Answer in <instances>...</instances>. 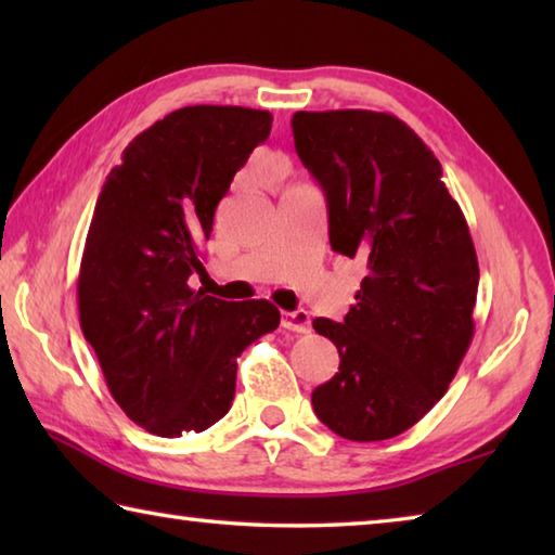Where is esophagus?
<instances>
[{"label": "esophagus", "mask_w": 555, "mask_h": 555, "mask_svg": "<svg viewBox=\"0 0 555 555\" xmlns=\"http://www.w3.org/2000/svg\"><path fill=\"white\" fill-rule=\"evenodd\" d=\"M281 327L291 333H308L311 331V315L306 311H284L281 313Z\"/></svg>", "instance_id": "obj_1"}]
</instances>
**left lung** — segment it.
Instances as JSON below:
<instances>
[{"mask_svg": "<svg viewBox=\"0 0 555 555\" xmlns=\"http://www.w3.org/2000/svg\"><path fill=\"white\" fill-rule=\"evenodd\" d=\"M296 154L327 201L331 247L364 279L343 323L315 318L340 370L315 416L347 440H387L448 391L475 335L480 267L434 152L389 112H296Z\"/></svg>", "mask_w": 555, "mask_h": 555, "instance_id": "1", "label": "left lung"}]
</instances>
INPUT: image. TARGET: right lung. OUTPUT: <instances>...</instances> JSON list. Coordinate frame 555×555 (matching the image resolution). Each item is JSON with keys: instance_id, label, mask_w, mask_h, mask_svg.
Returning a JSON list of instances; mask_svg holds the SVG:
<instances>
[{"instance_id": "right-lung-1", "label": "right lung", "mask_w": 555, "mask_h": 555, "mask_svg": "<svg viewBox=\"0 0 555 555\" xmlns=\"http://www.w3.org/2000/svg\"><path fill=\"white\" fill-rule=\"evenodd\" d=\"M267 109L181 107L134 137L92 212L78 311L112 399L162 438L230 411L237 357L276 331L269 300H222L188 284L203 271L218 203L271 131Z\"/></svg>"}]
</instances>
